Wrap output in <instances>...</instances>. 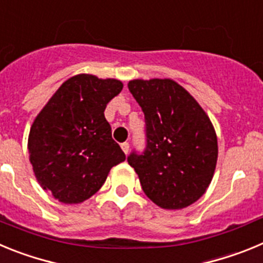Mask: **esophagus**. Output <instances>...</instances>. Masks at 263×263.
Instances as JSON below:
<instances>
[{"instance_id": "obj_1", "label": "esophagus", "mask_w": 263, "mask_h": 263, "mask_svg": "<svg viewBox=\"0 0 263 263\" xmlns=\"http://www.w3.org/2000/svg\"><path fill=\"white\" fill-rule=\"evenodd\" d=\"M122 149H123V152L127 155V153L129 152V144L128 143H123L122 144Z\"/></svg>"}]
</instances>
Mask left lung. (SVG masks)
<instances>
[{"label":"left lung","mask_w":263,"mask_h":263,"mask_svg":"<svg viewBox=\"0 0 263 263\" xmlns=\"http://www.w3.org/2000/svg\"><path fill=\"white\" fill-rule=\"evenodd\" d=\"M128 89L145 117L146 148L128 164L158 207L181 210L205 193L217 161L211 120L193 96L170 79L132 80Z\"/></svg>","instance_id":"left-lung-1"}]
</instances>
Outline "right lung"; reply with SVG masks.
Returning <instances> with one entry per match:
<instances>
[{
    "mask_svg": "<svg viewBox=\"0 0 263 263\" xmlns=\"http://www.w3.org/2000/svg\"><path fill=\"white\" fill-rule=\"evenodd\" d=\"M122 89L119 80L73 76L35 118L28 134L30 162L40 186L59 202L89 199L111 167L126 160L105 118L106 106Z\"/></svg>",
    "mask_w": 263,
    "mask_h": 263,
    "instance_id": "add662e5",
    "label": "right lung"
}]
</instances>
